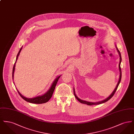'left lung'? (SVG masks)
<instances>
[{
    "instance_id": "8db88e82",
    "label": "left lung",
    "mask_w": 134,
    "mask_h": 134,
    "mask_svg": "<svg viewBox=\"0 0 134 134\" xmlns=\"http://www.w3.org/2000/svg\"><path fill=\"white\" fill-rule=\"evenodd\" d=\"M116 49H117V50H118V52H119V55H120V63H119V69H120V79H119V82H118V84H117V85H116V87H115V90H114V91L113 92V93L111 94V95L109 96L107 98H106L105 99H104V100H102V101H101V102H96V103H94V102H86V101H84V100H81V99H79L76 96V94H75V91H74V96H75V97H76V98L77 99L79 102H81V103H84V104H87V105H97V104H102V103H104V102H107V101H108V100H109L113 96H114V94H115V91H116V90H117V88H118V86H119V84L120 83V82H121V53H120V52L119 51V50H118V49L117 48V47H116Z\"/></svg>"
}]
</instances>
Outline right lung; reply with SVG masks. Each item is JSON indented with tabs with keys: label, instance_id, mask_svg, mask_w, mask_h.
Listing matches in <instances>:
<instances>
[{
	"label": "right lung",
	"instance_id": "1",
	"mask_svg": "<svg viewBox=\"0 0 134 134\" xmlns=\"http://www.w3.org/2000/svg\"><path fill=\"white\" fill-rule=\"evenodd\" d=\"M21 48L20 49L18 55H17V56H16V61H15V62L14 64V66H13V73H14V68H15V63H16V61L18 58V57L19 56V53L20 52V51L21 50ZM61 77V75L57 77V78H56V79L54 80V82L52 84V86H51V88L50 89H49L47 93H46L45 94L43 95L42 96H37L36 97H35V98H26L25 97L23 96H22L19 92L18 91V93L19 94V96H20L21 97V98H23L25 100H26L27 102H30V103H36V104H41V103H44L45 102H48L50 99L51 98L52 96L53 95V93L54 92V91L55 90V87L56 86V84L58 82V81L59 79V78Z\"/></svg>",
	"mask_w": 134,
	"mask_h": 134
}]
</instances>
